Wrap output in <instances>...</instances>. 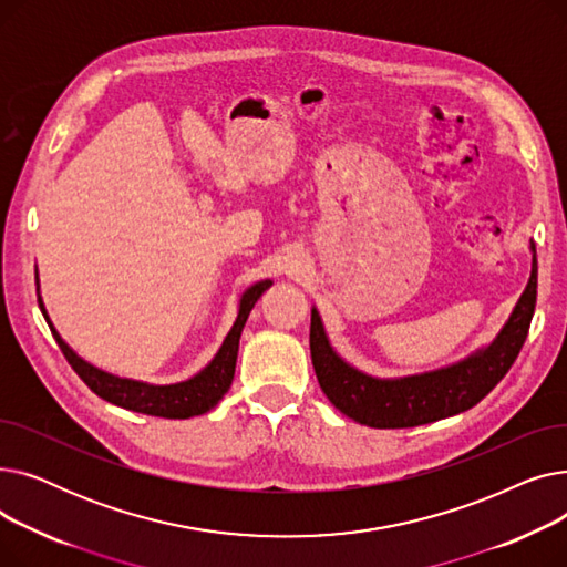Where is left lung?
<instances>
[{
    "label": "left lung",
    "mask_w": 567,
    "mask_h": 567,
    "mask_svg": "<svg viewBox=\"0 0 567 567\" xmlns=\"http://www.w3.org/2000/svg\"><path fill=\"white\" fill-rule=\"evenodd\" d=\"M530 250L533 266L528 285L496 340L468 359L436 372L404 379H374L359 372L333 351L319 312L312 308L310 353L326 398L355 423L379 430L427 425L478 404L508 374L526 342L535 296H538L535 244H530Z\"/></svg>",
    "instance_id": "obj_1"
}]
</instances>
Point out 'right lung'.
<instances>
[{"mask_svg":"<svg viewBox=\"0 0 567 567\" xmlns=\"http://www.w3.org/2000/svg\"><path fill=\"white\" fill-rule=\"evenodd\" d=\"M268 287H271V280H261V282L252 285L241 296L238 317L231 326V331L227 333L223 347L218 349L216 359L193 379L182 381V383H172V385H152V383H142V381H133V379H122V377H114L94 365H89L62 338H59V333L54 331V326L50 323V319L45 315L41 296H39V308L50 326V331H52L59 349H62V353L66 355L69 365L78 372V377L99 398H103L116 406L137 411V413L182 421V419H190V415H199V413H206L208 409H214L223 400V395L229 391L231 379H234V368H236L238 338H241V331H244L250 310L255 308L257 299Z\"/></svg>","mask_w":567,"mask_h":567,"instance_id":"add662e5","label":"right lung"}]
</instances>
